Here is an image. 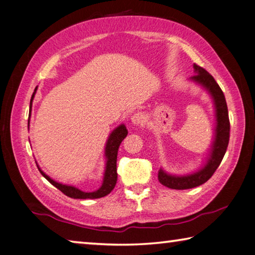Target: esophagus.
I'll use <instances>...</instances> for the list:
<instances>
[{
	"label": "esophagus",
	"mask_w": 255,
	"mask_h": 255,
	"mask_svg": "<svg viewBox=\"0 0 255 255\" xmlns=\"http://www.w3.org/2000/svg\"><path fill=\"white\" fill-rule=\"evenodd\" d=\"M145 122L146 117L145 115L141 113H136L131 116V123L132 125H135V126H140V125H142Z\"/></svg>",
	"instance_id": "esophagus-1"
}]
</instances>
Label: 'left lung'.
Instances as JSON below:
<instances>
[{
	"label": "left lung",
	"instance_id": "left-lung-1",
	"mask_svg": "<svg viewBox=\"0 0 255 255\" xmlns=\"http://www.w3.org/2000/svg\"><path fill=\"white\" fill-rule=\"evenodd\" d=\"M193 68L195 75L192 76L188 80L195 82L197 86H201L210 95L213 106H214V136H213L210 149L205 156L204 163L195 172L186 175H174L167 173L163 168L158 170L160 184L172 189H188L197 187L207 182L223 159L230 139L229 112L223 91L217 85L214 78L205 69L195 63L193 64Z\"/></svg>",
	"mask_w": 255,
	"mask_h": 255
}]
</instances>
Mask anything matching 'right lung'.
<instances>
[{
    "instance_id": "add662e5",
    "label": "right lung",
    "mask_w": 255,
    "mask_h": 255,
    "mask_svg": "<svg viewBox=\"0 0 255 255\" xmlns=\"http://www.w3.org/2000/svg\"><path fill=\"white\" fill-rule=\"evenodd\" d=\"M38 87H35L33 95L31 97V101H30V116H31V108H32V101L34 99L35 92ZM30 126V117L29 120H27V128ZM128 130L126 126L124 124L119 125L118 127H116L114 130L110 132V135L108 137L107 141H106V146H105V172H104V178H103V184L101 186L97 189V191L94 192H83L81 189H79L76 186H72V185H67V184H62L59 183L57 180H54L45 174L42 169L40 168V166L36 164L38 168L40 170V173L42 174L43 177L45 179H48L49 182L53 185V186L60 189L64 195H67L71 198H79V200H87V198H100L104 197L106 195L113 191L116 186V183H117V154H118V148L120 146V143L125 139V137L127 136ZM36 163V161H35Z\"/></svg>"
}]
</instances>
